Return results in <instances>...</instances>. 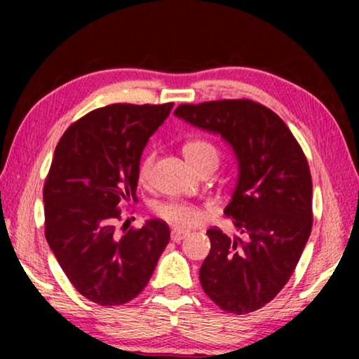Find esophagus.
<instances>
[{"label":"esophagus","mask_w":359,"mask_h":359,"mask_svg":"<svg viewBox=\"0 0 359 359\" xmlns=\"http://www.w3.org/2000/svg\"><path fill=\"white\" fill-rule=\"evenodd\" d=\"M188 236L187 231H182V229H172L171 231V241L172 242H180L182 239H185Z\"/></svg>","instance_id":"esophagus-1"}]
</instances>
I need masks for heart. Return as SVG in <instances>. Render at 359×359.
Returning <instances> with one entry per match:
<instances>
[{"mask_svg":"<svg viewBox=\"0 0 359 359\" xmlns=\"http://www.w3.org/2000/svg\"><path fill=\"white\" fill-rule=\"evenodd\" d=\"M184 154L188 163L196 169L198 166L204 165L208 161H217L218 163V150L214 144L204 139H191L184 145ZM155 154L154 151H147L139 161L137 166V179L141 184H147L151 168H154ZM155 214L165 220L166 223L172 224L175 228H191L203 220V210L191 203L187 201H163L155 204Z\"/></svg>","mask_w":359,"mask_h":359,"instance_id":"1","label":"heart"}]
</instances>
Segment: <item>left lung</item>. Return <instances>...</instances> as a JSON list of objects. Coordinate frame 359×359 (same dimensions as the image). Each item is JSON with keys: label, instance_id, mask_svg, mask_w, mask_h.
<instances>
[{"label": "left lung", "instance_id": "1", "mask_svg": "<svg viewBox=\"0 0 359 359\" xmlns=\"http://www.w3.org/2000/svg\"><path fill=\"white\" fill-rule=\"evenodd\" d=\"M175 115L218 133L233 147L239 179L224 215L244 238L208 229L210 252L199 269L204 293L224 312L258 311L296 269L312 231V175L285 121L252 100L180 104Z\"/></svg>", "mask_w": 359, "mask_h": 359}]
</instances>
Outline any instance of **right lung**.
<instances>
[{
	"label": "right lung",
	"mask_w": 359,
	"mask_h": 359,
	"mask_svg": "<svg viewBox=\"0 0 359 359\" xmlns=\"http://www.w3.org/2000/svg\"><path fill=\"white\" fill-rule=\"evenodd\" d=\"M174 102H117L83 115L57 144L44 184L46 239L79 293L121 306L141 293L169 242L166 222L117 234L121 205L136 201L137 166Z\"/></svg>",
	"instance_id": "obj_1"
}]
</instances>
